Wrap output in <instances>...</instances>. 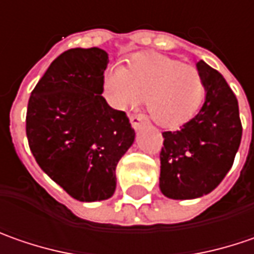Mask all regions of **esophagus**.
<instances>
[{"label": "esophagus", "mask_w": 254, "mask_h": 254, "mask_svg": "<svg viewBox=\"0 0 254 254\" xmlns=\"http://www.w3.org/2000/svg\"><path fill=\"white\" fill-rule=\"evenodd\" d=\"M129 119H130V125L135 129H139V127H142V124L146 121V116L140 115V114H133V115H130Z\"/></svg>", "instance_id": "1"}]
</instances>
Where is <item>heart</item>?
<instances>
[{"mask_svg": "<svg viewBox=\"0 0 254 254\" xmlns=\"http://www.w3.org/2000/svg\"><path fill=\"white\" fill-rule=\"evenodd\" d=\"M102 92L116 109L146 98L152 119L163 127H179L197 114L206 95L203 75L165 55H136L127 68L111 66L104 73Z\"/></svg>", "mask_w": 254, "mask_h": 254, "instance_id": "1", "label": "heart"}]
</instances>
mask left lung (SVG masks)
Wrapping results in <instances>:
<instances>
[{"label": "left lung", "mask_w": 254, "mask_h": 254, "mask_svg": "<svg viewBox=\"0 0 254 254\" xmlns=\"http://www.w3.org/2000/svg\"><path fill=\"white\" fill-rule=\"evenodd\" d=\"M197 69L206 82L202 109L179 130L162 132L159 186L171 199L212 192L230 171L242 140L236 95L206 62H197Z\"/></svg>", "instance_id": "1"}]
</instances>
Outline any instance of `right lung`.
Listing matches in <instances>:
<instances>
[{
  "mask_svg": "<svg viewBox=\"0 0 254 254\" xmlns=\"http://www.w3.org/2000/svg\"><path fill=\"white\" fill-rule=\"evenodd\" d=\"M106 65L108 54L101 48L65 51L28 101L27 138L34 158L81 202L114 194L116 165L135 139L127 114L102 96Z\"/></svg>",
  "mask_w": 254,
  "mask_h": 254,
  "instance_id": "obj_1",
  "label": "right lung"
}]
</instances>
